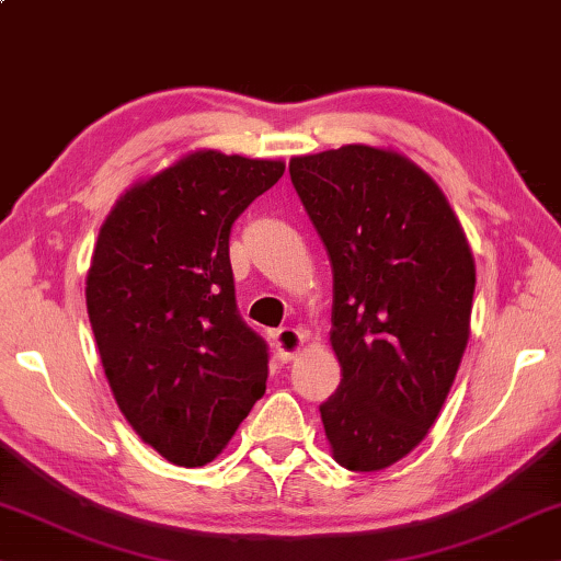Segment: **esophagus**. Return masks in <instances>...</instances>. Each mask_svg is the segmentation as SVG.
I'll return each mask as SVG.
<instances>
[{
  "label": "esophagus",
  "mask_w": 561,
  "mask_h": 561,
  "mask_svg": "<svg viewBox=\"0 0 561 561\" xmlns=\"http://www.w3.org/2000/svg\"><path fill=\"white\" fill-rule=\"evenodd\" d=\"M273 342H276V352L280 362H293L302 348L305 334L300 330H295V327H283V330L273 334Z\"/></svg>",
  "instance_id": "1"
}]
</instances>
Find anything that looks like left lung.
Wrapping results in <instances>:
<instances>
[{
  "mask_svg": "<svg viewBox=\"0 0 561 561\" xmlns=\"http://www.w3.org/2000/svg\"><path fill=\"white\" fill-rule=\"evenodd\" d=\"M332 263L330 342L342 366L320 405L332 457L380 471L435 425L469 342L477 266L437 183L396 151L348 144L290 158Z\"/></svg>",
  "mask_w": 561,
  "mask_h": 561,
  "instance_id": "left-lung-1",
  "label": "left lung"
}]
</instances>
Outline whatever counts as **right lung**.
<instances>
[{"label": "right lung", "mask_w": 561, "mask_h": 561, "mask_svg": "<svg viewBox=\"0 0 561 561\" xmlns=\"http://www.w3.org/2000/svg\"><path fill=\"white\" fill-rule=\"evenodd\" d=\"M283 161L195 151L136 183L100 229L88 314L116 405L146 445L205 467L266 393L268 346L237 310L229 234Z\"/></svg>", "instance_id": "add662e5"}]
</instances>
